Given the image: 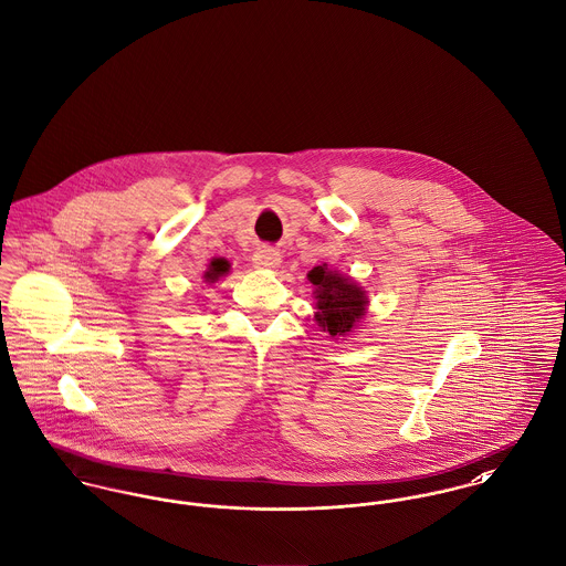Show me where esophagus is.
Wrapping results in <instances>:
<instances>
[{
    "label": "esophagus",
    "instance_id": "obj_1",
    "mask_svg": "<svg viewBox=\"0 0 566 566\" xmlns=\"http://www.w3.org/2000/svg\"><path fill=\"white\" fill-rule=\"evenodd\" d=\"M254 264L256 266H261V269H273V266H277L280 264V252H275V250H271V248H262L259 250L256 254H254Z\"/></svg>",
    "mask_w": 566,
    "mask_h": 566
}]
</instances>
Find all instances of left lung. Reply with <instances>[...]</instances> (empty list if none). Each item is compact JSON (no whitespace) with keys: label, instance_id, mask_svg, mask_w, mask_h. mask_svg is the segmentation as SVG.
<instances>
[{"label":"left lung","instance_id":"left-lung-1","mask_svg":"<svg viewBox=\"0 0 566 566\" xmlns=\"http://www.w3.org/2000/svg\"><path fill=\"white\" fill-rule=\"evenodd\" d=\"M316 286V321L329 336H347L355 323L364 316L366 295L348 277L323 266H314L307 273Z\"/></svg>","mask_w":566,"mask_h":566}]
</instances>
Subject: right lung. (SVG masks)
Masks as SVG:
<instances>
[{
    "label": "right lung",
    "instance_id": "add662e5",
    "mask_svg": "<svg viewBox=\"0 0 566 566\" xmlns=\"http://www.w3.org/2000/svg\"><path fill=\"white\" fill-rule=\"evenodd\" d=\"M228 261H223V259H216V261H211V266H209V271L205 273V277L207 280H211V282H216L219 275H223L226 271H228Z\"/></svg>",
    "mask_w": 566,
    "mask_h": 566
}]
</instances>
